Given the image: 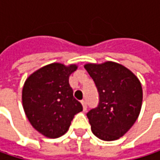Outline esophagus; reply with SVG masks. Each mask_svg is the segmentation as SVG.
<instances>
[{
  "label": "esophagus",
  "mask_w": 160,
  "mask_h": 160,
  "mask_svg": "<svg viewBox=\"0 0 160 160\" xmlns=\"http://www.w3.org/2000/svg\"><path fill=\"white\" fill-rule=\"evenodd\" d=\"M81 105H82V108H83V111H86L87 110V103L85 100H82L81 101Z\"/></svg>",
  "instance_id": "34e87169"
}]
</instances>
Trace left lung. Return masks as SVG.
Instances as JSON below:
<instances>
[{
    "label": "left lung",
    "mask_w": 160,
    "mask_h": 160,
    "mask_svg": "<svg viewBox=\"0 0 160 160\" xmlns=\"http://www.w3.org/2000/svg\"><path fill=\"white\" fill-rule=\"evenodd\" d=\"M84 68L99 93L97 107L87 113L92 132L101 140H117L131 129L140 114L141 83L132 72L117 63L87 64Z\"/></svg>",
    "instance_id": "obj_1"
}]
</instances>
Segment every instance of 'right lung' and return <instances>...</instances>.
Instances as JSON below:
<instances>
[{
	"label": "right lung",
	"instance_id": "right-lung-1",
	"mask_svg": "<svg viewBox=\"0 0 160 160\" xmlns=\"http://www.w3.org/2000/svg\"><path fill=\"white\" fill-rule=\"evenodd\" d=\"M77 66L59 63L45 66L31 74L24 84L23 108L31 125L49 138L65 134L82 106L73 97L69 75Z\"/></svg>",
	"mask_w": 160,
	"mask_h": 160
}]
</instances>
